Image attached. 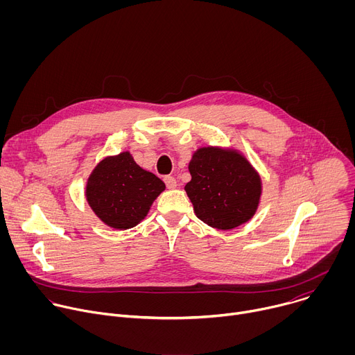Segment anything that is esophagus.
Here are the masks:
<instances>
[{"label": "esophagus", "instance_id": "34e87169", "mask_svg": "<svg viewBox=\"0 0 355 355\" xmlns=\"http://www.w3.org/2000/svg\"><path fill=\"white\" fill-rule=\"evenodd\" d=\"M164 182H166V185H167L168 189L177 188V180H175L174 177H171V175H167V177L164 178Z\"/></svg>", "mask_w": 355, "mask_h": 355}]
</instances>
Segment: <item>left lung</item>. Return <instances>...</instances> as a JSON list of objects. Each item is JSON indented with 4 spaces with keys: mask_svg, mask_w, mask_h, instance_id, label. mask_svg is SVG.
<instances>
[{
    "mask_svg": "<svg viewBox=\"0 0 355 355\" xmlns=\"http://www.w3.org/2000/svg\"><path fill=\"white\" fill-rule=\"evenodd\" d=\"M185 185L198 219L211 227L230 230L254 216L261 196V178L233 148L200 147L188 166Z\"/></svg>",
    "mask_w": 355,
    "mask_h": 355,
    "instance_id": "obj_1",
    "label": "left lung"
}]
</instances>
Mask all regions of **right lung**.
Instances as JSON below:
<instances>
[{"mask_svg": "<svg viewBox=\"0 0 355 355\" xmlns=\"http://www.w3.org/2000/svg\"><path fill=\"white\" fill-rule=\"evenodd\" d=\"M166 184L136 164L129 151L101 160L92 170L85 198L107 226L126 230L140 223Z\"/></svg>", "mask_w": 355, "mask_h": 355, "instance_id": "right-lung-1", "label": "right lung"}]
</instances>
